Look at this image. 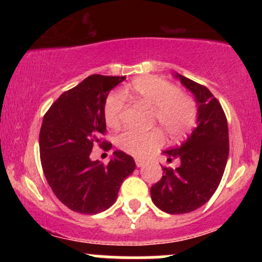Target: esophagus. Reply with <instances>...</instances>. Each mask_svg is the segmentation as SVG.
I'll return each mask as SVG.
<instances>
[{
  "instance_id": "obj_1",
  "label": "esophagus",
  "mask_w": 262,
  "mask_h": 262,
  "mask_svg": "<svg viewBox=\"0 0 262 262\" xmlns=\"http://www.w3.org/2000/svg\"><path fill=\"white\" fill-rule=\"evenodd\" d=\"M135 165H137V167H141L145 165V160H141L139 158H135Z\"/></svg>"
}]
</instances>
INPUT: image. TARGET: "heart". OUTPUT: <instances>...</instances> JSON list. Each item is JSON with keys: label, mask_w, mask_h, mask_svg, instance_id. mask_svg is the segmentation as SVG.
<instances>
[{"label": "heart", "mask_w": 262, "mask_h": 262, "mask_svg": "<svg viewBox=\"0 0 262 262\" xmlns=\"http://www.w3.org/2000/svg\"><path fill=\"white\" fill-rule=\"evenodd\" d=\"M134 100L154 108V119L171 139L186 135L193 128L197 119V108L192 98L179 92L177 87L155 76L139 77L124 90ZM122 91L110 93L104 102L103 113L107 125L116 128L122 121L125 96ZM117 146L127 154L144 156L159 148L162 135L159 130L138 132L125 129L116 138Z\"/></svg>", "instance_id": "1"}]
</instances>
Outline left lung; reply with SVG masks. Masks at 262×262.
<instances>
[{"label": "left lung", "instance_id": "left-lung-1", "mask_svg": "<svg viewBox=\"0 0 262 262\" xmlns=\"http://www.w3.org/2000/svg\"><path fill=\"white\" fill-rule=\"evenodd\" d=\"M197 104V127L187 139L164 154L180 160L175 170L162 167L164 176L150 188L152 202L170 214L193 212L209 201L223 176L228 155V123L221 103L207 87L175 73Z\"/></svg>", "mask_w": 262, "mask_h": 262}]
</instances>
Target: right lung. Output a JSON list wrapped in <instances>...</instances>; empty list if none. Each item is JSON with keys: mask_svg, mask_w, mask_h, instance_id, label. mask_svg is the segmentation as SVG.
<instances>
[{"mask_svg": "<svg viewBox=\"0 0 262 262\" xmlns=\"http://www.w3.org/2000/svg\"><path fill=\"white\" fill-rule=\"evenodd\" d=\"M124 80L91 75L62 93L43 118L39 149L45 179L60 202L74 212L97 214L110 208L122 182L135 170L134 159L121 150L106 166L90 159L93 145L104 144L100 137L106 132L108 93Z\"/></svg>", "mask_w": 262, "mask_h": 262, "instance_id": "add662e5", "label": "right lung"}]
</instances>
